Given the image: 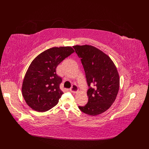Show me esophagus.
<instances>
[{"label": "esophagus", "instance_id": "34e87169", "mask_svg": "<svg viewBox=\"0 0 149 149\" xmlns=\"http://www.w3.org/2000/svg\"><path fill=\"white\" fill-rule=\"evenodd\" d=\"M69 90H70V92H72V93H76V92H77L78 91H79V88H78L77 85L73 84V85L72 86V87L70 88V89Z\"/></svg>", "mask_w": 149, "mask_h": 149}]
</instances>
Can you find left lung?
Masks as SVG:
<instances>
[{"label":"left lung","mask_w":149,"mask_h":149,"mask_svg":"<svg viewBox=\"0 0 149 149\" xmlns=\"http://www.w3.org/2000/svg\"><path fill=\"white\" fill-rule=\"evenodd\" d=\"M81 58L89 88L88 102L79 106L83 113L95 116L106 111L115 101L120 87V78L113 62L103 52L92 46H74Z\"/></svg>","instance_id":"obj_1"}]
</instances>
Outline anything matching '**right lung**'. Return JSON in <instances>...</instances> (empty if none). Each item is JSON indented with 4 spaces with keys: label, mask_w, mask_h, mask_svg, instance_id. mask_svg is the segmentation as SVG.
Instances as JSON below:
<instances>
[{
    "label": "right lung",
    "mask_w": 149,
    "mask_h": 149,
    "mask_svg": "<svg viewBox=\"0 0 149 149\" xmlns=\"http://www.w3.org/2000/svg\"><path fill=\"white\" fill-rule=\"evenodd\" d=\"M74 52L70 46L54 47L43 52L32 61L22 84V95L27 104L37 112H46L58 103L63 92L57 66Z\"/></svg>",
    "instance_id": "right-lung-1"
}]
</instances>
